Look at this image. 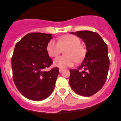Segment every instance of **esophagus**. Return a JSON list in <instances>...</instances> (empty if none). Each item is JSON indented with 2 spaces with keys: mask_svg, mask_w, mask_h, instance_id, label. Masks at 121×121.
<instances>
[{
  "mask_svg": "<svg viewBox=\"0 0 121 121\" xmlns=\"http://www.w3.org/2000/svg\"><path fill=\"white\" fill-rule=\"evenodd\" d=\"M63 71V69H61V68H60V69H59V72H60V73H61Z\"/></svg>",
  "mask_w": 121,
  "mask_h": 121,
  "instance_id": "esophagus-1",
  "label": "esophagus"
}]
</instances>
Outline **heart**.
<instances>
[{
  "mask_svg": "<svg viewBox=\"0 0 121 121\" xmlns=\"http://www.w3.org/2000/svg\"><path fill=\"white\" fill-rule=\"evenodd\" d=\"M81 41L78 37L73 35H67L59 38L58 42L51 40L46 46V51L51 57H56L61 53L62 49L65 55L60 56L54 61V66L60 68L70 67L75 61L81 60L84 55V51L80 46Z\"/></svg>",
  "mask_w": 121,
  "mask_h": 121,
  "instance_id": "1",
  "label": "heart"
}]
</instances>
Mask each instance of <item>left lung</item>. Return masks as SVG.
I'll use <instances>...</instances> for the list:
<instances>
[{
    "instance_id": "1",
    "label": "left lung",
    "mask_w": 121,
    "mask_h": 121,
    "mask_svg": "<svg viewBox=\"0 0 121 121\" xmlns=\"http://www.w3.org/2000/svg\"><path fill=\"white\" fill-rule=\"evenodd\" d=\"M70 33L83 40L87 52L78 68L70 70V86L78 95L90 96L103 87L107 78L110 65L107 45L95 32L79 31Z\"/></svg>"
}]
</instances>
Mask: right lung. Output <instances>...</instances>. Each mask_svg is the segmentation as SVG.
<instances>
[{
    "label": "right lung",
    "mask_w": 121,
    "mask_h": 121,
    "mask_svg": "<svg viewBox=\"0 0 121 121\" xmlns=\"http://www.w3.org/2000/svg\"><path fill=\"white\" fill-rule=\"evenodd\" d=\"M52 38V34L32 32L15 46L11 58L13 80L18 91L29 99L42 101L54 91L59 69L55 67L44 70L52 64L46 51Z\"/></svg>",
    "instance_id": "right-lung-1"
}]
</instances>
